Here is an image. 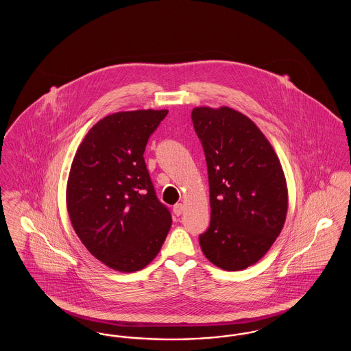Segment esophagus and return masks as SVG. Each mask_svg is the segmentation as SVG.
Masks as SVG:
<instances>
[{
    "label": "esophagus",
    "instance_id": "1",
    "mask_svg": "<svg viewBox=\"0 0 351 351\" xmlns=\"http://www.w3.org/2000/svg\"><path fill=\"white\" fill-rule=\"evenodd\" d=\"M184 210V205L182 202H179V204H176L175 206H173V213L179 217V216H182L183 215Z\"/></svg>",
    "mask_w": 351,
    "mask_h": 351
}]
</instances>
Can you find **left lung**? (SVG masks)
<instances>
[{
	"instance_id": "obj_1",
	"label": "left lung",
	"mask_w": 351,
	"mask_h": 351,
	"mask_svg": "<svg viewBox=\"0 0 351 351\" xmlns=\"http://www.w3.org/2000/svg\"><path fill=\"white\" fill-rule=\"evenodd\" d=\"M192 122L205 154L210 196L201 250L222 269L247 268L283 229L288 193L280 162L256 125L234 109L195 108Z\"/></svg>"
}]
</instances>
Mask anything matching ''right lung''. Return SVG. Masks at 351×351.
<instances>
[{
	"instance_id": "1",
	"label": "right lung",
	"mask_w": 351,
	"mask_h": 351,
	"mask_svg": "<svg viewBox=\"0 0 351 351\" xmlns=\"http://www.w3.org/2000/svg\"><path fill=\"white\" fill-rule=\"evenodd\" d=\"M168 110L119 112L85 135L67 184L68 215L84 246L108 267L147 266L171 228L156 197L143 152Z\"/></svg>"
}]
</instances>
